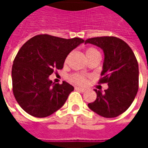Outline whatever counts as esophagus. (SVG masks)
<instances>
[{"label": "esophagus", "mask_w": 148, "mask_h": 148, "mask_svg": "<svg viewBox=\"0 0 148 148\" xmlns=\"http://www.w3.org/2000/svg\"><path fill=\"white\" fill-rule=\"evenodd\" d=\"M75 90H77V91H80V92H84V91L86 90L84 88H82V87H78V86L75 87Z\"/></svg>", "instance_id": "34e87169"}]
</instances>
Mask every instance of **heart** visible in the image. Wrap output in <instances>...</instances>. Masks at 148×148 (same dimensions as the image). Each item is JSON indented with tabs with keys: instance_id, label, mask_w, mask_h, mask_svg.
Masks as SVG:
<instances>
[{
	"instance_id": "obj_1",
	"label": "heart",
	"mask_w": 148,
	"mask_h": 148,
	"mask_svg": "<svg viewBox=\"0 0 148 148\" xmlns=\"http://www.w3.org/2000/svg\"><path fill=\"white\" fill-rule=\"evenodd\" d=\"M96 52H98L96 49L90 47V48H88L86 51V55L87 56V55H90L91 54H93V53H96ZM71 80L75 82V83L79 84V85H84L86 82V77H85L84 75H82V74H74L71 77Z\"/></svg>"
}]
</instances>
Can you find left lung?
<instances>
[{
  "label": "left lung",
  "instance_id": "1",
  "mask_svg": "<svg viewBox=\"0 0 148 148\" xmlns=\"http://www.w3.org/2000/svg\"><path fill=\"white\" fill-rule=\"evenodd\" d=\"M85 43L98 47L105 58L100 83H108V89L94 90L96 100L88 107L103 117H116L133 102L139 89V66L132 50L122 39L113 36L91 38Z\"/></svg>",
  "mask_w": 148,
  "mask_h": 148
}]
</instances>
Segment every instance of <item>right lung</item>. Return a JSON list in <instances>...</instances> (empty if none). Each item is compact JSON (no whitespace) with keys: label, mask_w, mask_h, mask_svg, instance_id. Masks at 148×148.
Listing matches in <instances>:
<instances>
[{"label":"right lung","mask_w":148,"mask_h":148,"mask_svg":"<svg viewBox=\"0 0 148 148\" xmlns=\"http://www.w3.org/2000/svg\"><path fill=\"white\" fill-rule=\"evenodd\" d=\"M84 42L39 35L22 46L13 61L12 80L15 98L27 113L47 117L64 105L74 86L65 81L53 83L49 76L62 69L67 55Z\"/></svg>","instance_id":"add662e5"}]
</instances>
